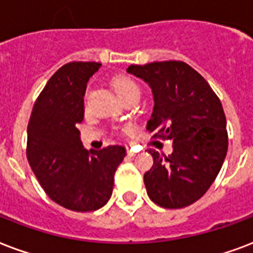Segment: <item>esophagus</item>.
Returning <instances> with one entry per match:
<instances>
[{"mask_svg": "<svg viewBox=\"0 0 253 253\" xmlns=\"http://www.w3.org/2000/svg\"><path fill=\"white\" fill-rule=\"evenodd\" d=\"M127 154H128V157H135V155H136V151H134L132 148L127 147Z\"/></svg>", "mask_w": 253, "mask_h": 253, "instance_id": "esophagus-1", "label": "esophagus"}]
</instances>
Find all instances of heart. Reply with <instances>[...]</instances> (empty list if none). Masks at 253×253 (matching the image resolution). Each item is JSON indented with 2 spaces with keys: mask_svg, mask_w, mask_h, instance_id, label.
Masks as SVG:
<instances>
[{
  "mask_svg": "<svg viewBox=\"0 0 253 253\" xmlns=\"http://www.w3.org/2000/svg\"><path fill=\"white\" fill-rule=\"evenodd\" d=\"M113 87L121 99H123L125 96H127L131 92H139L138 84H135L132 80H130L128 77H123V75L114 78Z\"/></svg>",
  "mask_w": 253,
  "mask_h": 253,
  "instance_id": "b5f03b06",
  "label": "heart"
}]
</instances>
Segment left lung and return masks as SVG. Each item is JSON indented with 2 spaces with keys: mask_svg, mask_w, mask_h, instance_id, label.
<instances>
[{
  "mask_svg": "<svg viewBox=\"0 0 253 253\" xmlns=\"http://www.w3.org/2000/svg\"><path fill=\"white\" fill-rule=\"evenodd\" d=\"M152 90L154 110L147 130L172 140L169 157L150 148L154 165L144 173L150 199L163 208H183L207 192L228 148L221 102L203 77L182 61L131 65Z\"/></svg>",
  "mask_w": 253,
  "mask_h": 253,
  "instance_id": "1",
  "label": "left lung"
}]
</instances>
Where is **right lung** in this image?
I'll list each match as a JSON object with an SVG mask.
<instances>
[{"mask_svg": "<svg viewBox=\"0 0 253 253\" xmlns=\"http://www.w3.org/2000/svg\"><path fill=\"white\" fill-rule=\"evenodd\" d=\"M98 62H70L58 69L33 107L26 157L51 200L77 212L95 211L113 194L114 173L126 157L123 146L84 150L77 125L84 121L87 82Z\"/></svg>", "mask_w": 253, "mask_h": 253, "instance_id": "obj_1", "label": "right lung"}]
</instances>
